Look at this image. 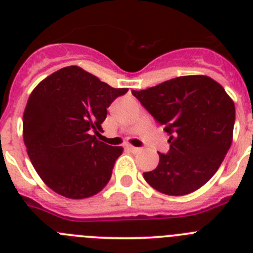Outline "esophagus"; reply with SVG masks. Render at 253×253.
<instances>
[{
  "mask_svg": "<svg viewBox=\"0 0 253 253\" xmlns=\"http://www.w3.org/2000/svg\"><path fill=\"white\" fill-rule=\"evenodd\" d=\"M128 149L130 152H133V153H139V152H142V148H139V147H133V146H129Z\"/></svg>",
  "mask_w": 253,
  "mask_h": 253,
  "instance_id": "obj_1",
  "label": "esophagus"
}]
</instances>
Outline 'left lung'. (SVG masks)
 <instances>
[{"instance_id": "left-lung-1", "label": "left lung", "mask_w": 253, "mask_h": 253, "mask_svg": "<svg viewBox=\"0 0 253 253\" xmlns=\"http://www.w3.org/2000/svg\"><path fill=\"white\" fill-rule=\"evenodd\" d=\"M169 134V152L144 180L160 193L182 196L205 185L222 165L233 139V100L213 78L181 76L131 91Z\"/></svg>"}]
</instances>
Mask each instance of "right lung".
<instances>
[{
  "mask_svg": "<svg viewBox=\"0 0 253 253\" xmlns=\"http://www.w3.org/2000/svg\"><path fill=\"white\" fill-rule=\"evenodd\" d=\"M128 88H114L78 66L51 73L30 93L22 137L44 184L68 199H86L109 182L123 147L100 142L107 107ZM95 131V135L92 133Z\"/></svg>",
  "mask_w": 253,
  "mask_h": 253,
  "instance_id": "right-lung-1",
  "label": "right lung"
}]
</instances>
